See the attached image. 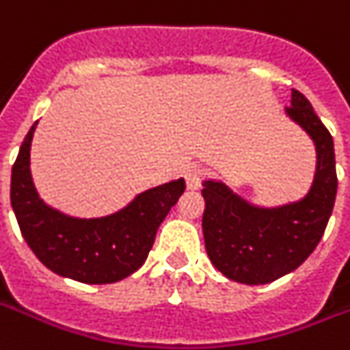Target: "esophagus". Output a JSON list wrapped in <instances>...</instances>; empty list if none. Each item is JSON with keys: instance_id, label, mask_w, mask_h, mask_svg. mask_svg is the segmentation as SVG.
<instances>
[{"instance_id": "34e87169", "label": "esophagus", "mask_w": 350, "mask_h": 350, "mask_svg": "<svg viewBox=\"0 0 350 350\" xmlns=\"http://www.w3.org/2000/svg\"><path fill=\"white\" fill-rule=\"evenodd\" d=\"M202 178H204V170L198 168V166H189L186 170V184H187V189H198L202 184Z\"/></svg>"}]
</instances>
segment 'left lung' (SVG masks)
Instances as JSON below:
<instances>
[{
    "label": "left lung",
    "mask_w": 350,
    "mask_h": 350,
    "mask_svg": "<svg viewBox=\"0 0 350 350\" xmlns=\"http://www.w3.org/2000/svg\"><path fill=\"white\" fill-rule=\"evenodd\" d=\"M286 114L310 135L317 170L304 198L277 207H259L220 180H204L206 211L202 229L211 262L241 284H268L293 272L324 236L336 198L333 137L302 92L291 89Z\"/></svg>",
    "instance_id": "left-lung-1"
}]
</instances>
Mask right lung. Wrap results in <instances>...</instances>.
<instances>
[{"mask_svg": "<svg viewBox=\"0 0 350 350\" xmlns=\"http://www.w3.org/2000/svg\"><path fill=\"white\" fill-rule=\"evenodd\" d=\"M23 141L10 180V202L23 238L46 268L85 284H111L132 275L148 258L159 225L186 189L184 178L139 193L129 206L102 218H75L37 193L30 172L31 137Z\"/></svg>", "mask_w": 350, "mask_h": 350, "instance_id": "obj_1", "label": "right lung"}]
</instances>
